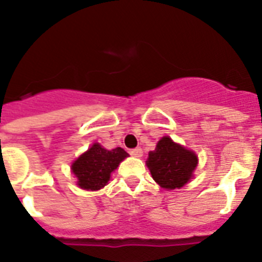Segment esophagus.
<instances>
[{
	"mask_svg": "<svg viewBox=\"0 0 262 262\" xmlns=\"http://www.w3.org/2000/svg\"><path fill=\"white\" fill-rule=\"evenodd\" d=\"M129 155L135 157H142L143 156V149L142 148H134V149H129Z\"/></svg>",
	"mask_w": 262,
	"mask_h": 262,
	"instance_id": "obj_1",
	"label": "esophagus"
}]
</instances>
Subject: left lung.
Masks as SVG:
<instances>
[{
  "instance_id": "8db88e82",
  "label": "left lung",
  "mask_w": 262,
  "mask_h": 262,
  "mask_svg": "<svg viewBox=\"0 0 262 262\" xmlns=\"http://www.w3.org/2000/svg\"><path fill=\"white\" fill-rule=\"evenodd\" d=\"M198 164L195 154L164 136L155 151L149 152L147 165L155 181L164 189H180L191 177Z\"/></svg>"
}]
</instances>
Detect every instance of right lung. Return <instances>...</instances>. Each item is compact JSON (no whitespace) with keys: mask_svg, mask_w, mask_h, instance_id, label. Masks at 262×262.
<instances>
[{"mask_svg":"<svg viewBox=\"0 0 262 262\" xmlns=\"http://www.w3.org/2000/svg\"><path fill=\"white\" fill-rule=\"evenodd\" d=\"M127 156L128 154L120 147L108 151L96 143L72 164V172L77 177L78 186L85 190H99Z\"/></svg>","mask_w":262,"mask_h":262,"instance_id":"add662e5","label":"right lung"}]
</instances>
